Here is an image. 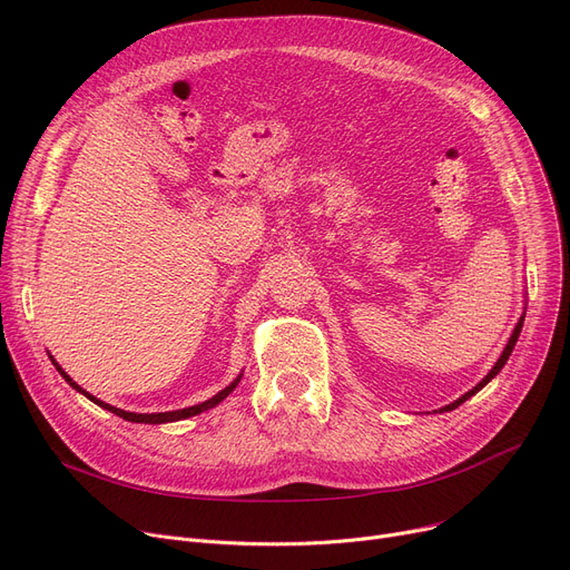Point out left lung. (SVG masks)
Instances as JSON below:
<instances>
[{
  "label": "left lung",
  "mask_w": 570,
  "mask_h": 570,
  "mask_svg": "<svg viewBox=\"0 0 570 570\" xmlns=\"http://www.w3.org/2000/svg\"><path fill=\"white\" fill-rule=\"evenodd\" d=\"M522 321H524V318H520V323L515 325V331H513L511 340H508V344H505V348H503L501 357H499V361H497V365H494V367L490 370V374H488V376H485V379H483L481 383H478V385L473 387V391H469V393H466V395H462V397H460L458 402H453V404H448V406H445V409H441V411H453V409H458V406H460L462 402H466V400H469L471 395H475L478 391H481V387H483V385H488V383H490V381H492V379H494V376H497V374L501 372V367H503V365H505V361H508V355H511V353H513V346H515V342H518V337H520V331H522Z\"/></svg>",
  "instance_id": "1"
}]
</instances>
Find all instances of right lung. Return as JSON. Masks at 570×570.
<instances>
[{
  "label": "right lung",
  "instance_id": "1",
  "mask_svg": "<svg viewBox=\"0 0 570 570\" xmlns=\"http://www.w3.org/2000/svg\"><path fill=\"white\" fill-rule=\"evenodd\" d=\"M55 363V361H52ZM55 367H57V363H55ZM59 370V374H62L65 379H67V383L69 385H73L78 393H82L87 400H92L95 404H99L101 409H108L110 413H115V415H119V417H125V421H129V423H149V425H159V423H173V421H183V417H189V415H196V413H200V411H207V409H213V406H217L222 400H226L233 391H235V385H237V381L239 379H235L228 387H224L222 393H217L215 397H209L207 402H203V404H196V406H189V409H179V411H166V413H129V411H122V409H115V406H110V404H106V402H101V400H97V397H92L89 393H85L82 387L73 381V379H69V374L67 372H62V367H57Z\"/></svg>",
  "mask_w": 570,
  "mask_h": 570
}]
</instances>
